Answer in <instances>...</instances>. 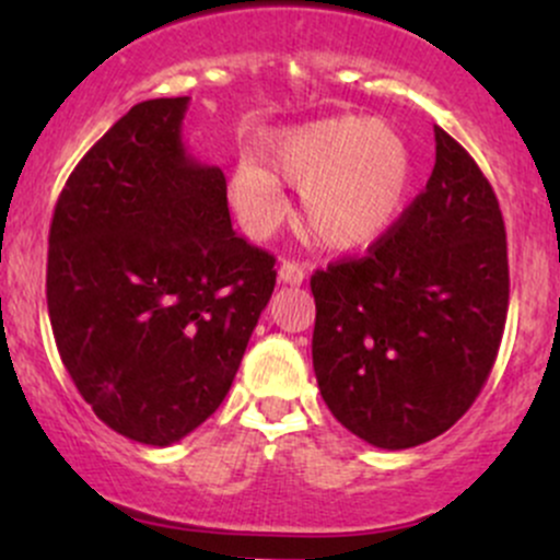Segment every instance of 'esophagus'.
<instances>
[{
    "label": "esophagus",
    "mask_w": 560,
    "mask_h": 560,
    "mask_svg": "<svg viewBox=\"0 0 560 560\" xmlns=\"http://www.w3.org/2000/svg\"><path fill=\"white\" fill-rule=\"evenodd\" d=\"M279 281L281 284H292V287H300L302 281H305V268L300 266V262L294 260H284L279 268Z\"/></svg>",
    "instance_id": "1"
}]
</instances>
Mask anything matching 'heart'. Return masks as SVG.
<instances>
[{
    "mask_svg": "<svg viewBox=\"0 0 560 560\" xmlns=\"http://www.w3.org/2000/svg\"><path fill=\"white\" fill-rule=\"evenodd\" d=\"M229 178V197L253 234H266L287 208L281 184L300 189V229L326 249H361L400 218L413 155L395 126L365 115L311 120L260 141Z\"/></svg>",
    "mask_w": 560,
    "mask_h": 560,
    "instance_id": "obj_1",
    "label": "heart"
}]
</instances>
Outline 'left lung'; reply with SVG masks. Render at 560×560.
I'll use <instances>...</instances> for the list:
<instances>
[{
	"label": "left lung",
	"mask_w": 560,
	"mask_h": 560,
	"mask_svg": "<svg viewBox=\"0 0 560 560\" xmlns=\"http://www.w3.org/2000/svg\"><path fill=\"white\" fill-rule=\"evenodd\" d=\"M421 191L363 258L311 279L313 369L334 419L374 447L447 432L498 358L508 244L498 197L474 158L434 126Z\"/></svg>",
	"instance_id": "obj_1"
}]
</instances>
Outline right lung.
<instances>
[{"label":"right lung","mask_w":560,"mask_h":560,"mask_svg":"<svg viewBox=\"0 0 560 560\" xmlns=\"http://www.w3.org/2000/svg\"><path fill=\"white\" fill-rule=\"evenodd\" d=\"M189 96L133 105L55 205L47 307L62 365L113 432L165 447L215 413L273 255L231 229L226 176L186 155Z\"/></svg>","instance_id":"obj_1"}]
</instances>
